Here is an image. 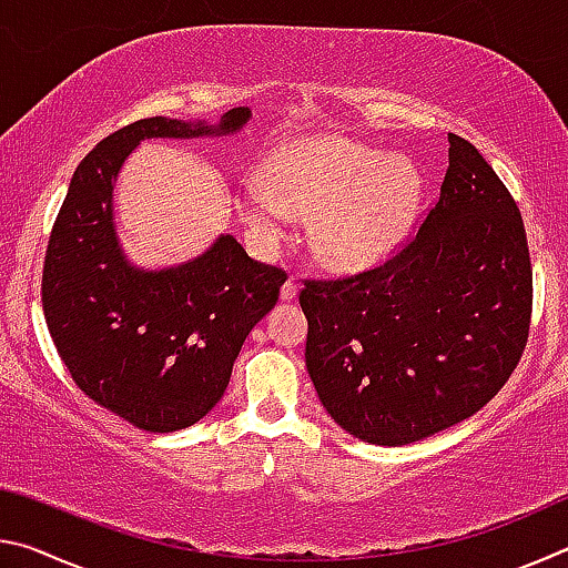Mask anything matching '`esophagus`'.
Instances as JSON below:
<instances>
[{"label": "esophagus", "instance_id": "esophagus-1", "mask_svg": "<svg viewBox=\"0 0 568 568\" xmlns=\"http://www.w3.org/2000/svg\"><path fill=\"white\" fill-rule=\"evenodd\" d=\"M295 295H297L295 277H287V281L283 283V287H281V297H283V301H295Z\"/></svg>", "mask_w": 568, "mask_h": 568}]
</instances>
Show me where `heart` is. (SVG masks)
Masks as SVG:
<instances>
[{
	"label": "heart",
	"mask_w": 568,
	"mask_h": 568,
	"mask_svg": "<svg viewBox=\"0 0 568 568\" xmlns=\"http://www.w3.org/2000/svg\"><path fill=\"white\" fill-rule=\"evenodd\" d=\"M420 197L416 168L403 158L345 138L293 142L240 190V213L253 235L277 243L295 210L313 213V245L335 267L381 261L410 225Z\"/></svg>",
	"instance_id": "b5f03b06"
}]
</instances>
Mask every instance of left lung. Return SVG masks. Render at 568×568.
Wrapping results in <instances>:
<instances>
[{"mask_svg": "<svg viewBox=\"0 0 568 568\" xmlns=\"http://www.w3.org/2000/svg\"><path fill=\"white\" fill-rule=\"evenodd\" d=\"M305 365L341 428L406 446L474 416L528 343L534 271L511 192L448 134V168L416 233L386 261L301 291Z\"/></svg>", "mask_w": 568, "mask_h": 568, "instance_id": "8db88e82", "label": "left lung"}]
</instances>
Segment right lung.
<instances>
[{"label":"right lung","instance_id":"right-lung-1","mask_svg":"<svg viewBox=\"0 0 568 568\" xmlns=\"http://www.w3.org/2000/svg\"><path fill=\"white\" fill-rule=\"evenodd\" d=\"M247 118L233 108L215 130L148 118L108 134L74 170L54 220L42 271L54 348L84 396L150 434L187 428L223 398L287 273L247 257L233 235L192 263L134 271L112 227L114 178L140 140L235 132Z\"/></svg>","mask_w":568,"mask_h":568}]
</instances>
